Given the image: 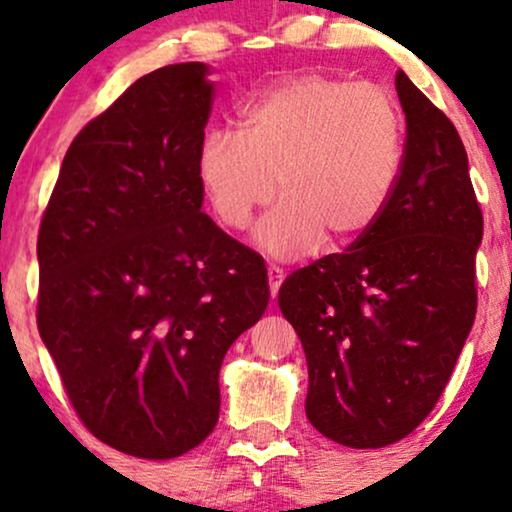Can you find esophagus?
Instances as JSON below:
<instances>
[{
	"instance_id": "obj_1",
	"label": "esophagus",
	"mask_w": 512,
	"mask_h": 512,
	"mask_svg": "<svg viewBox=\"0 0 512 512\" xmlns=\"http://www.w3.org/2000/svg\"><path fill=\"white\" fill-rule=\"evenodd\" d=\"M267 279H269V293H272V298H276V293H279V289H281V281H284V269L269 267Z\"/></svg>"
}]
</instances>
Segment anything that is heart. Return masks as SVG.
<instances>
[{
  "label": "heart",
  "mask_w": 512,
  "mask_h": 512,
  "mask_svg": "<svg viewBox=\"0 0 512 512\" xmlns=\"http://www.w3.org/2000/svg\"><path fill=\"white\" fill-rule=\"evenodd\" d=\"M195 170L214 216L233 231L279 192L255 233L269 255H308L325 240L339 248L366 236L395 197L404 115L378 84L293 76L240 108V132L207 129Z\"/></svg>",
  "instance_id": "obj_1"
}]
</instances>
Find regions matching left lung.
Returning a JSON list of instances; mask_svg holds the SVG:
<instances>
[{"label":"left lung","instance_id":"obj_1","mask_svg":"<svg viewBox=\"0 0 512 512\" xmlns=\"http://www.w3.org/2000/svg\"><path fill=\"white\" fill-rule=\"evenodd\" d=\"M404 170L390 207L339 255L296 269L279 308L308 361L305 414L346 448H385L436 407L477 315L484 236L467 151L399 69Z\"/></svg>","mask_w":512,"mask_h":512}]
</instances>
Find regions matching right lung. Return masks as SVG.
I'll list each match as a JSON object with an SVG mask.
<instances>
[{
	"label": "right lung",
	"instance_id": "add662e5",
	"mask_svg": "<svg viewBox=\"0 0 512 512\" xmlns=\"http://www.w3.org/2000/svg\"><path fill=\"white\" fill-rule=\"evenodd\" d=\"M202 62L142 76L76 134L38 233V332L84 426L170 460L219 421L226 351L269 303L267 267L202 211Z\"/></svg>",
	"mask_w": 512,
	"mask_h": 512
}]
</instances>
